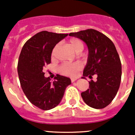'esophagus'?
<instances>
[{
  "mask_svg": "<svg viewBox=\"0 0 135 135\" xmlns=\"http://www.w3.org/2000/svg\"><path fill=\"white\" fill-rule=\"evenodd\" d=\"M77 79H78V78H71V81L72 82H74V81H76Z\"/></svg>",
  "mask_w": 135,
  "mask_h": 135,
  "instance_id": "1",
  "label": "esophagus"
}]
</instances>
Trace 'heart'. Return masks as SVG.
Masks as SVG:
<instances>
[{
	"instance_id": "1",
	"label": "heart",
	"mask_w": 135,
	"mask_h": 135,
	"mask_svg": "<svg viewBox=\"0 0 135 135\" xmlns=\"http://www.w3.org/2000/svg\"><path fill=\"white\" fill-rule=\"evenodd\" d=\"M69 45L71 46L72 49L76 53H80L84 49V44L80 39L71 38L69 41ZM59 47V45H56L52 51V56H54L56 53L57 49ZM82 66L79 63H65L63 64L59 68V71L62 74L65 76H72L76 74L78 71L81 69Z\"/></svg>"
}]
</instances>
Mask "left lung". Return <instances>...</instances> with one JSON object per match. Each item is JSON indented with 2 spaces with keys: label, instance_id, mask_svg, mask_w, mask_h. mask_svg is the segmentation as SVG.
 <instances>
[{
  "label": "left lung",
  "instance_id": "obj_1",
  "mask_svg": "<svg viewBox=\"0 0 135 135\" xmlns=\"http://www.w3.org/2000/svg\"><path fill=\"white\" fill-rule=\"evenodd\" d=\"M81 39L89 49V57L82 78L97 74L96 82H89V89L81 93L84 101L95 109L105 108L114 99L120 87L122 65L113 42L97 30L88 29L69 34Z\"/></svg>",
  "mask_w": 135,
  "mask_h": 135
}]
</instances>
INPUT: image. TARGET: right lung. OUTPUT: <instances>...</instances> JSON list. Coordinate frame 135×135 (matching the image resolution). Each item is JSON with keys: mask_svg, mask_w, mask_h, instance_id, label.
<instances>
[{"mask_svg": "<svg viewBox=\"0 0 135 135\" xmlns=\"http://www.w3.org/2000/svg\"><path fill=\"white\" fill-rule=\"evenodd\" d=\"M67 36L42 31L26 41L20 55L17 72L21 89L30 103L42 110L58 105L71 84L70 78L59 74L51 82L43 72L45 65L51 64L54 46Z\"/></svg>", "mask_w": 135, "mask_h": 135, "instance_id": "right-lung-1", "label": "right lung"}]
</instances>
